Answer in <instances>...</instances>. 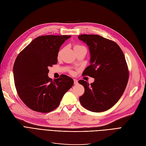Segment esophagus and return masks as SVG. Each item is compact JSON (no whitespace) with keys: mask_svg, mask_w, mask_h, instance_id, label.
<instances>
[{"mask_svg":"<svg viewBox=\"0 0 146 146\" xmlns=\"http://www.w3.org/2000/svg\"><path fill=\"white\" fill-rule=\"evenodd\" d=\"M74 85H77L78 80H77V79H74Z\"/></svg>","mask_w":146,"mask_h":146,"instance_id":"34e87169","label":"esophagus"}]
</instances>
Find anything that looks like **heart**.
<instances>
[{
	"mask_svg": "<svg viewBox=\"0 0 146 146\" xmlns=\"http://www.w3.org/2000/svg\"><path fill=\"white\" fill-rule=\"evenodd\" d=\"M81 46H79V45H76L74 46V48H76V47H80ZM60 54H61V52H60L59 53H58V56H60Z\"/></svg>",
	"mask_w": 146,
	"mask_h": 146,
	"instance_id": "b5f03b06",
	"label": "heart"
}]
</instances>
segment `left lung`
<instances>
[{"mask_svg": "<svg viewBox=\"0 0 146 146\" xmlns=\"http://www.w3.org/2000/svg\"><path fill=\"white\" fill-rule=\"evenodd\" d=\"M78 38L86 44L90 53V66L83 74L94 78L90 85L78 81L85 88L80 102L92 112L107 111L121 98L129 80L124 55L115 42L98 35H81Z\"/></svg>", "mask_w": 146, "mask_h": 146, "instance_id": "left-lung-1", "label": "left lung"}]
</instances>
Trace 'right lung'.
<instances>
[{
  "mask_svg": "<svg viewBox=\"0 0 146 146\" xmlns=\"http://www.w3.org/2000/svg\"><path fill=\"white\" fill-rule=\"evenodd\" d=\"M70 37L68 35L38 36L17 56L13 66L16 90L23 102L35 111H53L73 85V79L66 75L54 80L48 76V67L57 63L60 47Z\"/></svg>",
  "mask_w": 146,
  "mask_h": 146,
  "instance_id": "obj_1",
  "label": "right lung"
}]
</instances>
